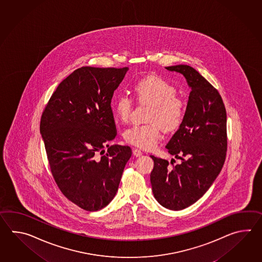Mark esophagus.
Here are the masks:
<instances>
[{"instance_id":"1","label":"esophagus","mask_w":262,"mask_h":262,"mask_svg":"<svg viewBox=\"0 0 262 262\" xmlns=\"http://www.w3.org/2000/svg\"><path fill=\"white\" fill-rule=\"evenodd\" d=\"M133 155L137 156V157H139V156H142V151L139 149H137V148H133Z\"/></svg>"}]
</instances>
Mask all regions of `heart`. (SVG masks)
<instances>
[{
	"label": "heart",
	"mask_w": 262,
	"mask_h": 262,
	"mask_svg": "<svg viewBox=\"0 0 262 262\" xmlns=\"http://www.w3.org/2000/svg\"><path fill=\"white\" fill-rule=\"evenodd\" d=\"M134 95L139 103L150 106L146 124L133 125L123 133L124 140L140 149L155 148L162 138V128L173 132L181 126L185 115L184 101L177 96L172 84L157 76L139 80L134 86ZM132 100L121 95L112 102L114 115L122 123H126L132 112Z\"/></svg>",
	"instance_id": "b5f03b06"
}]
</instances>
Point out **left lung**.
<instances>
[{"mask_svg":"<svg viewBox=\"0 0 262 262\" xmlns=\"http://www.w3.org/2000/svg\"><path fill=\"white\" fill-rule=\"evenodd\" d=\"M166 69L181 73L191 92L184 122L166 146L181 162L169 167L167 160L150 156L155 163L150 184L162 206L180 211L199 201L222 169L228 145L227 112L217 90L193 67L179 64Z\"/></svg>","mask_w":262,"mask_h":262,"instance_id":"obj_1","label":"left lung"}]
</instances>
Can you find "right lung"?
<instances>
[{"label":"right lung","instance_id":"obj_1","mask_svg":"<svg viewBox=\"0 0 262 262\" xmlns=\"http://www.w3.org/2000/svg\"><path fill=\"white\" fill-rule=\"evenodd\" d=\"M127 71L78 68L59 84L41 117L40 133L56 184L69 201L90 212L113 200L132 155L129 146H110L116 137L112 96Z\"/></svg>","mask_w":262,"mask_h":262}]
</instances>
